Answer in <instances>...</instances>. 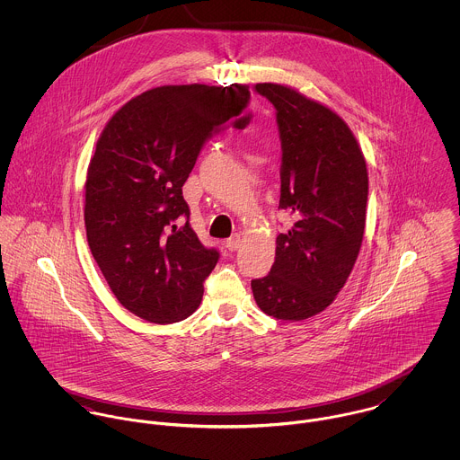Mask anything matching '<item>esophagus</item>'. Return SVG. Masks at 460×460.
<instances>
[{"instance_id": "obj_1", "label": "esophagus", "mask_w": 460, "mask_h": 460, "mask_svg": "<svg viewBox=\"0 0 460 460\" xmlns=\"http://www.w3.org/2000/svg\"><path fill=\"white\" fill-rule=\"evenodd\" d=\"M225 248H226L228 252L239 250V248H241V237H239V235H234V237L226 239V241H225Z\"/></svg>"}]
</instances>
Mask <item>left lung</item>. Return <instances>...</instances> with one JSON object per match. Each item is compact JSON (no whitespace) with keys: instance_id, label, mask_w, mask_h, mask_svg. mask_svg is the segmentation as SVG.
<instances>
[{"instance_id":"8db88e82","label":"left lung","mask_w":460,"mask_h":460,"mask_svg":"<svg viewBox=\"0 0 460 460\" xmlns=\"http://www.w3.org/2000/svg\"><path fill=\"white\" fill-rule=\"evenodd\" d=\"M276 110L281 141L279 208L294 226L276 237L270 272L252 279L263 314L305 321L326 310L345 285L363 243L368 173L349 126L290 86L259 83Z\"/></svg>"}]
</instances>
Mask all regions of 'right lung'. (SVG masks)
Listing matches in <instances>:
<instances>
[{"label":"right lung","instance_id":"add662e5","mask_svg":"<svg viewBox=\"0 0 460 460\" xmlns=\"http://www.w3.org/2000/svg\"><path fill=\"white\" fill-rule=\"evenodd\" d=\"M246 84L159 86L122 106L97 141L88 246L120 305L148 323H179L199 306L219 252L193 232L182 186L212 134L250 124Z\"/></svg>","mask_w":460,"mask_h":460}]
</instances>
